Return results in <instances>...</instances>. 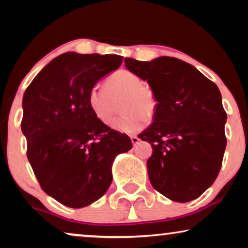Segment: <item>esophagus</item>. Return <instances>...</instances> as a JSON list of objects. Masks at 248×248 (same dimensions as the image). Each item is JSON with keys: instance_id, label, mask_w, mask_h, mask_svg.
Returning <instances> with one entry per match:
<instances>
[{"instance_id": "1", "label": "esophagus", "mask_w": 248, "mask_h": 248, "mask_svg": "<svg viewBox=\"0 0 248 248\" xmlns=\"http://www.w3.org/2000/svg\"><path fill=\"white\" fill-rule=\"evenodd\" d=\"M131 141H132V143H133V145H135V144H138V142L140 141V139H139L137 135H132Z\"/></svg>"}]
</instances>
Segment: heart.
Listing matches in <instances>:
<instances>
[{
	"label": "heart",
	"instance_id": "obj_1",
	"mask_svg": "<svg viewBox=\"0 0 248 248\" xmlns=\"http://www.w3.org/2000/svg\"><path fill=\"white\" fill-rule=\"evenodd\" d=\"M106 86H93L88 94L89 106L98 120L110 125L115 120L118 103L122 101L124 114L116 122V127L125 133H135L143 128L147 116H154L157 99L154 91L143 87V81L128 70H120L108 78Z\"/></svg>",
	"mask_w": 248,
	"mask_h": 248
}]
</instances>
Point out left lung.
<instances>
[{
	"label": "left lung",
	"mask_w": 248,
	"mask_h": 248,
	"mask_svg": "<svg viewBox=\"0 0 248 248\" xmlns=\"http://www.w3.org/2000/svg\"><path fill=\"white\" fill-rule=\"evenodd\" d=\"M124 62L157 99L154 122L139 134L154 148L147 161L151 185L171 201L198 199L218 177L227 144L219 88L175 57Z\"/></svg>",
	"instance_id": "obj_1"
}]
</instances>
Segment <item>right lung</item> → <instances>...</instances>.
<instances>
[{
	"mask_svg": "<svg viewBox=\"0 0 248 248\" xmlns=\"http://www.w3.org/2000/svg\"><path fill=\"white\" fill-rule=\"evenodd\" d=\"M123 62L120 55L65 53L40 71L23 94L27 158L46 194L70 208L100 199L115 157L132 148L126 134L98 120L88 94Z\"/></svg>",
	"mask_w": 248,
	"mask_h": 248,
	"instance_id": "1",
	"label": "right lung"
}]
</instances>
